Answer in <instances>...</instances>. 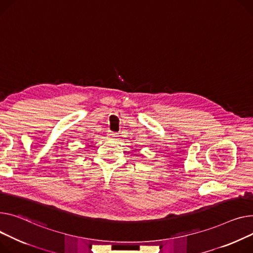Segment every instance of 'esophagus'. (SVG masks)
I'll return each mask as SVG.
<instances>
[{
  "label": "esophagus",
  "instance_id": "obj_1",
  "mask_svg": "<svg viewBox=\"0 0 253 253\" xmlns=\"http://www.w3.org/2000/svg\"><path fill=\"white\" fill-rule=\"evenodd\" d=\"M108 137H109L110 139H114V138L117 137V133H115V132H109V133H108Z\"/></svg>",
  "mask_w": 253,
  "mask_h": 253
}]
</instances>
